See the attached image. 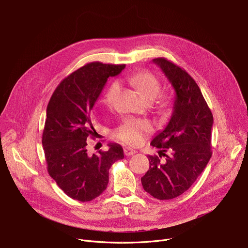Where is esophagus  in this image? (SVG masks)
Listing matches in <instances>:
<instances>
[{"label": "esophagus", "mask_w": 248, "mask_h": 248, "mask_svg": "<svg viewBox=\"0 0 248 248\" xmlns=\"http://www.w3.org/2000/svg\"><path fill=\"white\" fill-rule=\"evenodd\" d=\"M124 153L125 156H132V155H134L136 153V151L131 149V148H127L126 147V148L124 149Z\"/></svg>", "instance_id": "obj_1"}]
</instances>
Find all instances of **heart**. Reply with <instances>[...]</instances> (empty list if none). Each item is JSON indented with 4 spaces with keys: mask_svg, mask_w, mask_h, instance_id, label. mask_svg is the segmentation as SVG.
Segmentation results:
<instances>
[{
    "mask_svg": "<svg viewBox=\"0 0 248 248\" xmlns=\"http://www.w3.org/2000/svg\"><path fill=\"white\" fill-rule=\"evenodd\" d=\"M129 82L137 88L148 102L154 101L161 93L162 84L160 79L149 72H141L129 78ZM120 92V84L113 82L104 94V102L112 104ZM159 104L161 107H166L169 104L167 98H160ZM152 131V125L148 121L127 120L116 131L117 137L123 142L130 145H137L143 141L144 137Z\"/></svg>",
    "mask_w": 248,
    "mask_h": 248,
    "instance_id": "1",
    "label": "heart"
}]
</instances>
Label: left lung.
Listing matches in <instances>:
<instances>
[{"instance_id":"obj_1","label":"left lung","mask_w":248,"mask_h":248,"mask_svg":"<svg viewBox=\"0 0 248 248\" xmlns=\"http://www.w3.org/2000/svg\"><path fill=\"white\" fill-rule=\"evenodd\" d=\"M153 62L172 85L175 97L169 124L151 142L160 149L159 156H147L150 166L141 183L154 198L169 200L186 192L206 168L212 156L213 115L197 83L185 69L165 58L154 59ZM162 155L165 160L159 159Z\"/></svg>"}]
</instances>
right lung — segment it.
<instances>
[{
	"instance_id": "1",
	"label": "right lung",
	"mask_w": 248,
	"mask_h": 248,
	"mask_svg": "<svg viewBox=\"0 0 248 248\" xmlns=\"http://www.w3.org/2000/svg\"><path fill=\"white\" fill-rule=\"evenodd\" d=\"M125 64L89 62L65 78L54 91L47 107L42 136L51 178L70 198L87 202L98 197L109 183V170L124 159L120 144L108 151L87 154V139L93 138L92 109L110 77Z\"/></svg>"
}]
</instances>
